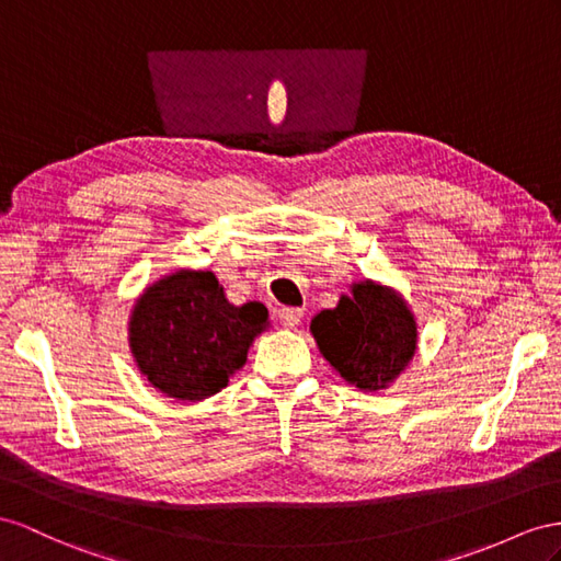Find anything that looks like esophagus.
Returning <instances> with one entry per match:
<instances>
[{"mask_svg": "<svg viewBox=\"0 0 561 561\" xmlns=\"http://www.w3.org/2000/svg\"><path fill=\"white\" fill-rule=\"evenodd\" d=\"M300 318H304V310L300 308H282L279 310V322L284 329H296Z\"/></svg>", "mask_w": 561, "mask_h": 561, "instance_id": "34e87169", "label": "esophagus"}]
</instances>
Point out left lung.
I'll list each match as a JSON object with an SVG mask.
<instances>
[{"mask_svg": "<svg viewBox=\"0 0 561 561\" xmlns=\"http://www.w3.org/2000/svg\"><path fill=\"white\" fill-rule=\"evenodd\" d=\"M348 289L336 308L314 314L310 334L343 381L377 393L389 389L417 353V318L389 284L360 279Z\"/></svg>", "mask_w": 561, "mask_h": 561, "instance_id": "left-lung-1", "label": "left lung"}]
</instances>
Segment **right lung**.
I'll list each match as a JSON object with an SVG mask.
<instances>
[{
	"instance_id": "add662e5",
	"label": "right lung",
	"mask_w": 561,
	"mask_h": 561,
	"mask_svg": "<svg viewBox=\"0 0 561 561\" xmlns=\"http://www.w3.org/2000/svg\"><path fill=\"white\" fill-rule=\"evenodd\" d=\"M267 329L263 304H229L215 272L180 267L144 286L127 320V343L156 391L196 403L225 389Z\"/></svg>"
}]
</instances>
